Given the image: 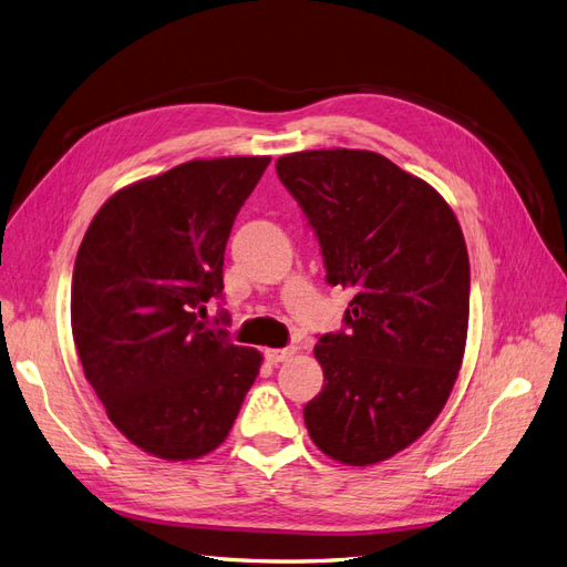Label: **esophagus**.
Returning <instances> with one entry per match:
<instances>
[{"instance_id":"1","label":"esophagus","mask_w":567,"mask_h":567,"mask_svg":"<svg viewBox=\"0 0 567 567\" xmlns=\"http://www.w3.org/2000/svg\"><path fill=\"white\" fill-rule=\"evenodd\" d=\"M265 357H267V362H271V364H281V362H286V359L293 357V350H290V348L267 350V352H265Z\"/></svg>"}]
</instances>
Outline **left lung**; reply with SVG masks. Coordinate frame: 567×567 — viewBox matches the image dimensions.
Returning <instances> with one entry per match:
<instances>
[{
	"instance_id": "1",
	"label": "left lung",
	"mask_w": 567,
	"mask_h": 567,
	"mask_svg": "<svg viewBox=\"0 0 567 567\" xmlns=\"http://www.w3.org/2000/svg\"><path fill=\"white\" fill-rule=\"evenodd\" d=\"M323 257L352 290L342 329L319 336L323 388L305 404L317 447L350 466L421 437L447 402L468 331L471 267L452 208L373 151H302L277 161Z\"/></svg>"
}]
</instances>
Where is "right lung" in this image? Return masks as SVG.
I'll return each mask as SVG.
<instances>
[{"label": "right lung", "instance_id": "right-lung-1", "mask_svg": "<svg viewBox=\"0 0 567 567\" xmlns=\"http://www.w3.org/2000/svg\"><path fill=\"white\" fill-rule=\"evenodd\" d=\"M267 156L192 161L111 196L82 238L71 323L84 375L136 447L198 458L225 442L262 357L208 329L234 219ZM219 321L229 323L225 310Z\"/></svg>", "mask_w": 567, "mask_h": 567}]
</instances>
